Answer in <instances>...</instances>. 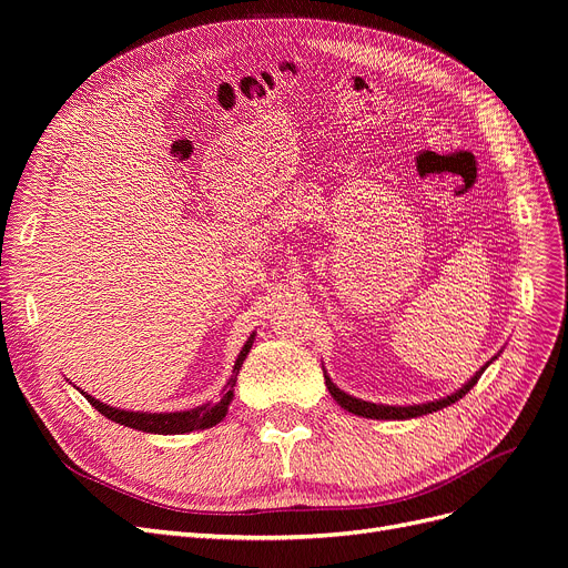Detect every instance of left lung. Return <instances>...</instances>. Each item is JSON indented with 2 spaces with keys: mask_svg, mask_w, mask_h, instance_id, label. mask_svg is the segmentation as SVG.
Instances as JSON below:
<instances>
[{
  "mask_svg": "<svg viewBox=\"0 0 568 568\" xmlns=\"http://www.w3.org/2000/svg\"><path fill=\"white\" fill-rule=\"evenodd\" d=\"M499 354H495L493 359L488 362V364H484L479 371H476L458 392H454V394H449V396H444V398H437V400H428V403H419V405H379V403H368V400H362V398H354V396H349V394H345L343 389H338V386L334 384V379L329 377V373L324 371V366H322V371H324V382H326V389H329V394L334 396V400L343 407V409H347V412H352V414H356V416H364V419H386V422H403V419H416V416H424V414H433V412H437V409H442V407H449V405H454L456 400H460L471 386L479 382V377L484 375V371L497 359Z\"/></svg>",
  "mask_w": 568,
  "mask_h": 568,
  "instance_id": "1",
  "label": "left lung"
}]
</instances>
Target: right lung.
<instances>
[{
    "instance_id": "obj_1",
    "label": "right lung",
    "mask_w": 568,
    "mask_h": 568,
    "mask_svg": "<svg viewBox=\"0 0 568 568\" xmlns=\"http://www.w3.org/2000/svg\"><path fill=\"white\" fill-rule=\"evenodd\" d=\"M253 341H255V332L248 336V341L244 343L242 352H239L236 362L232 366V375H230L227 384L223 386V392H221V398L202 403V405H197L193 409H182V412H133V409H122V407H112L108 403H101L99 398L82 392L80 386H75V389L87 398L89 405H92L94 409H99L103 416H108L110 422H114L119 426H126V428L142 430V433L184 435V433H193V430L214 428L216 424H221L225 419L227 407H230V403L234 398L236 375H239V371H242V364L246 362V356H248V352L253 347Z\"/></svg>"
}]
</instances>
